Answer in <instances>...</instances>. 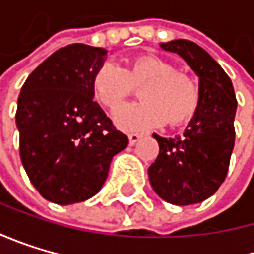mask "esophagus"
<instances>
[{"instance_id":"obj_1","label":"esophagus","mask_w":254,"mask_h":254,"mask_svg":"<svg viewBox=\"0 0 254 254\" xmlns=\"http://www.w3.org/2000/svg\"><path fill=\"white\" fill-rule=\"evenodd\" d=\"M128 138H129V144L132 146V144H135V143L141 138V135H140V134H129Z\"/></svg>"}]
</instances>
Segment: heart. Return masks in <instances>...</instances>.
<instances>
[{
  "instance_id": "b5f03b06",
  "label": "heart",
  "mask_w": 254,
  "mask_h": 254,
  "mask_svg": "<svg viewBox=\"0 0 254 254\" xmlns=\"http://www.w3.org/2000/svg\"><path fill=\"white\" fill-rule=\"evenodd\" d=\"M140 88V103L119 108L113 120L126 132H140L168 123H188L199 106V90L186 74L160 56L140 55L131 59L128 70L105 62L93 77V93L105 108L116 110Z\"/></svg>"
}]
</instances>
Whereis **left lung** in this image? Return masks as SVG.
Segmentation results:
<instances>
[{
  "label": "left lung",
  "mask_w": 254,
  "mask_h": 254,
  "mask_svg": "<svg viewBox=\"0 0 254 254\" xmlns=\"http://www.w3.org/2000/svg\"><path fill=\"white\" fill-rule=\"evenodd\" d=\"M199 77V106L183 135L154 134L160 152L148 175L154 192L175 206H189L212 196L226 180L235 146L236 97L230 77L204 48L188 39L161 42Z\"/></svg>",
  "instance_id": "8db88e82"
}]
</instances>
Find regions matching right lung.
I'll use <instances>...</instances> for the list:
<instances>
[{"label":"right lung","instance_id":"add662e5","mask_svg":"<svg viewBox=\"0 0 254 254\" xmlns=\"http://www.w3.org/2000/svg\"><path fill=\"white\" fill-rule=\"evenodd\" d=\"M105 48L70 44L24 82L16 110L19 155L36 190L68 206L94 196L128 137L94 102L93 77Z\"/></svg>","mask_w":254,"mask_h":254}]
</instances>
